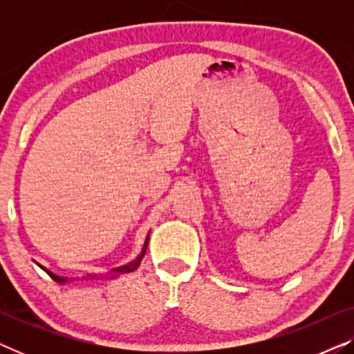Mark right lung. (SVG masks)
Listing matches in <instances>:
<instances>
[{
  "label": "right lung",
  "instance_id": "right-lung-1",
  "mask_svg": "<svg viewBox=\"0 0 354 354\" xmlns=\"http://www.w3.org/2000/svg\"><path fill=\"white\" fill-rule=\"evenodd\" d=\"M148 240H149V235L147 236V240H145V245H143V248H142V253H140L137 258H135L133 261H130L129 264H124V266H119V268H115V269H113L111 270V274H129V272H133L135 269L138 268L140 266V263H142V258L145 256V251H147V246H148ZM40 268L45 270V272H48L50 274V277L53 279V280H56L57 283H66L67 282V279L66 277H59V275H56V274H53V272H50V270H48L46 268H43V266H40ZM88 277H91V279H95L96 275H88Z\"/></svg>",
  "mask_w": 354,
  "mask_h": 354
}]
</instances>
